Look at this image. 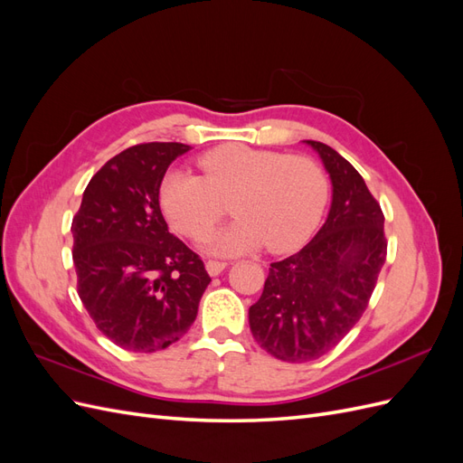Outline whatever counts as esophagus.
I'll return each mask as SVG.
<instances>
[{
  "label": "esophagus",
  "mask_w": 463,
  "mask_h": 463,
  "mask_svg": "<svg viewBox=\"0 0 463 463\" xmlns=\"http://www.w3.org/2000/svg\"><path fill=\"white\" fill-rule=\"evenodd\" d=\"M228 266V262H220V260H208L206 262V272L210 274V276H218L223 269H226Z\"/></svg>",
  "instance_id": "1"
}]
</instances>
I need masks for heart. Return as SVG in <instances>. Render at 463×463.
Listing matches in <instances>:
<instances>
[{
  "label": "heart",
  "mask_w": 463,
  "mask_h": 463,
  "mask_svg": "<svg viewBox=\"0 0 463 463\" xmlns=\"http://www.w3.org/2000/svg\"><path fill=\"white\" fill-rule=\"evenodd\" d=\"M203 177L187 172L165 174L160 206L167 222L193 240L208 235L231 201L233 226L206 241L213 253H240L266 243L272 253L298 249L322 216L328 181L309 156L222 145L201 154Z\"/></svg>",
  "instance_id": "heart-1"
}]
</instances>
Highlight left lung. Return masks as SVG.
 I'll return each mask as SVG.
<instances>
[{"instance_id": "obj_1", "label": "left lung", "mask_w": 463, "mask_h": 463, "mask_svg": "<svg viewBox=\"0 0 463 463\" xmlns=\"http://www.w3.org/2000/svg\"><path fill=\"white\" fill-rule=\"evenodd\" d=\"M325 164L332 204L299 253L272 262L249 326L257 344L289 363L318 359L365 313L386 260L384 214L355 167L325 143L305 141Z\"/></svg>"}]
</instances>
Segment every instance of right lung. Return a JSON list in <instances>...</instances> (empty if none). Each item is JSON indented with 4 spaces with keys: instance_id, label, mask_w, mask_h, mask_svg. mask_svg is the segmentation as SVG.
Wrapping results in <instances>:
<instances>
[{
    "instance_id": "obj_1",
    "label": "right lung",
    "mask_w": 463,
    "mask_h": 463,
    "mask_svg": "<svg viewBox=\"0 0 463 463\" xmlns=\"http://www.w3.org/2000/svg\"><path fill=\"white\" fill-rule=\"evenodd\" d=\"M191 146L145 143L94 174L73 218L79 298L96 328L128 352L154 354L197 318L210 276L197 253L167 232L160 185Z\"/></svg>"
}]
</instances>
